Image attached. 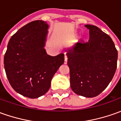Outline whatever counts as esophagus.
Returning <instances> with one entry per match:
<instances>
[{"label": "esophagus", "instance_id": "34e87169", "mask_svg": "<svg viewBox=\"0 0 121 121\" xmlns=\"http://www.w3.org/2000/svg\"><path fill=\"white\" fill-rule=\"evenodd\" d=\"M67 56L66 54H65V60H64V64H67Z\"/></svg>", "mask_w": 121, "mask_h": 121}]
</instances>
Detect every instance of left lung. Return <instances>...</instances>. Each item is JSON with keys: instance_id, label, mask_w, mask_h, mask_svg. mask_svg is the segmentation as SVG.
<instances>
[{"instance_id": "1", "label": "left lung", "mask_w": 121, "mask_h": 121, "mask_svg": "<svg viewBox=\"0 0 121 121\" xmlns=\"http://www.w3.org/2000/svg\"><path fill=\"white\" fill-rule=\"evenodd\" d=\"M89 40L78 42L67 53L71 88L86 97L99 95L112 80L117 65L118 52L111 37L98 27L85 25Z\"/></svg>"}]
</instances>
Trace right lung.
Wrapping results in <instances>:
<instances>
[{"label": "right lung", "mask_w": 121, "mask_h": 121, "mask_svg": "<svg viewBox=\"0 0 121 121\" xmlns=\"http://www.w3.org/2000/svg\"><path fill=\"white\" fill-rule=\"evenodd\" d=\"M48 25L35 20L22 27L10 39L4 57L6 77L17 93L31 99L48 91L51 81L64 63V54H47L43 47Z\"/></svg>", "instance_id": "right-lung-1"}]
</instances>
